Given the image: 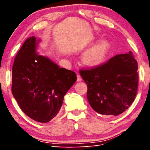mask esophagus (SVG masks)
Instances as JSON below:
<instances>
[{
  "label": "esophagus",
  "mask_w": 150,
  "mask_h": 150,
  "mask_svg": "<svg viewBox=\"0 0 150 150\" xmlns=\"http://www.w3.org/2000/svg\"><path fill=\"white\" fill-rule=\"evenodd\" d=\"M77 81H78V82H80V81H82V78H81V76L79 74L77 75Z\"/></svg>",
  "instance_id": "obj_1"
}]
</instances>
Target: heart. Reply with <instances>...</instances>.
I'll list each match as a JSON object with an SVG mask.
<instances>
[{
    "label": "heart",
    "instance_id": "obj_1",
    "mask_svg": "<svg viewBox=\"0 0 150 150\" xmlns=\"http://www.w3.org/2000/svg\"><path fill=\"white\" fill-rule=\"evenodd\" d=\"M110 45L106 40H100L87 49L81 56V60L88 67H96L100 65L108 54Z\"/></svg>",
    "mask_w": 150,
    "mask_h": 150
}]
</instances>
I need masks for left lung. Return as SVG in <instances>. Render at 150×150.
<instances>
[{
	"label": "left lung",
	"instance_id": "8db88e82",
	"mask_svg": "<svg viewBox=\"0 0 150 150\" xmlns=\"http://www.w3.org/2000/svg\"><path fill=\"white\" fill-rule=\"evenodd\" d=\"M138 68L133 53L129 52L91 69L80 70L93 110L103 115L117 116L128 109L138 90Z\"/></svg>",
	"mask_w": 150,
	"mask_h": 150
}]
</instances>
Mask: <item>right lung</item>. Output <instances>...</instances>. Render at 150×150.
<instances>
[{"instance_id": "obj_1", "label": "right lung", "mask_w": 150, "mask_h": 150, "mask_svg": "<svg viewBox=\"0 0 150 150\" xmlns=\"http://www.w3.org/2000/svg\"><path fill=\"white\" fill-rule=\"evenodd\" d=\"M40 40L30 37L15 57L12 93L26 115L39 122H48L62 107L63 98L77 80L75 73L59 68L47 57L37 54Z\"/></svg>"}]
</instances>
